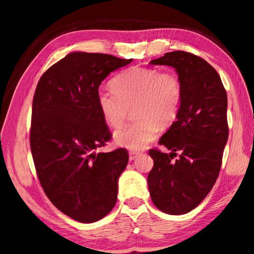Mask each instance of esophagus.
<instances>
[{
    "mask_svg": "<svg viewBox=\"0 0 254 254\" xmlns=\"http://www.w3.org/2000/svg\"><path fill=\"white\" fill-rule=\"evenodd\" d=\"M139 154H140V152H137V151H132V150H131V151L128 152V159H130L131 161H132V160H134V159H135L137 156H139Z\"/></svg>",
    "mask_w": 254,
    "mask_h": 254,
    "instance_id": "esophagus-1",
    "label": "esophagus"
}]
</instances>
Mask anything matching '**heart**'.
<instances>
[{
  "label": "heart",
  "mask_w": 254,
  "mask_h": 254,
  "mask_svg": "<svg viewBox=\"0 0 254 254\" xmlns=\"http://www.w3.org/2000/svg\"><path fill=\"white\" fill-rule=\"evenodd\" d=\"M113 88L101 87L96 101L104 121L118 128L133 109L134 123L114 133L120 147L139 151L156 139L160 126L168 127L179 113L183 85L173 71L131 67L112 81Z\"/></svg>",
  "instance_id": "b5f03b06"
}]
</instances>
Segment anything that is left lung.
Masks as SVG:
<instances>
[{
	"mask_svg": "<svg viewBox=\"0 0 254 254\" xmlns=\"http://www.w3.org/2000/svg\"><path fill=\"white\" fill-rule=\"evenodd\" d=\"M150 64L175 68L183 98L176 121L159 140L171 152L149 150L153 159L149 191L161 212L186 214L207 196L220 174L229 137L226 92L217 71L190 53H167Z\"/></svg>",
	"mask_w": 254,
	"mask_h": 254,
	"instance_id": "8db88e82",
	"label": "left lung"
}]
</instances>
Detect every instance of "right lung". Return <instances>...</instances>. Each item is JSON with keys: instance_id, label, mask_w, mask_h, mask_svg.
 Masks as SVG:
<instances>
[{"instance_id": "right-lung-1", "label": "right lung", "mask_w": 254, "mask_h": 254, "mask_svg": "<svg viewBox=\"0 0 254 254\" xmlns=\"http://www.w3.org/2000/svg\"><path fill=\"white\" fill-rule=\"evenodd\" d=\"M106 54L75 53L41 76L32 102L30 147L46 195L80 223L101 220L114 207L126 149L95 152L111 139L96 95L110 72L130 64Z\"/></svg>"}]
</instances>
